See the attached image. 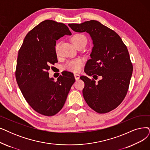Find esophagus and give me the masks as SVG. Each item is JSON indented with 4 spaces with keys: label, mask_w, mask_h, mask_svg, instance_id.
I'll list each match as a JSON object with an SVG mask.
<instances>
[{
    "label": "esophagus",
    "mask_w": 150,
    "mask_h": 150,
    "mask_svg": "<svg viewBox=\"0 0 150 150\" xmlns=\"http://www.w3.org/2000/svg\"><path fill=\"white\" fill-rule=\"evenodd\" d=\"M74 77H75L76 80H78L79 79V77H80V75L79 74H74Z\"/></svg>",
    "instance_id": "1"
}]
</instances>
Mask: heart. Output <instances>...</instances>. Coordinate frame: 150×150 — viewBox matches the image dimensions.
<instances>
[{
    "label": "heart",
    "instance_id": "1",
    "mask_svg": "<svg viewBox=\"0 0 150 150\" xmlns=\"http://www.w3.org/2000/svg\"><path fill=\"white\" fill-rule=\"evenodd\" d=\"M72 42L73 44L77 47L82 44H87V38L85 35L81 34H77L74 35L71 38ZM59 48V44H57L55 47V52L58 53V50ZM83 64V62L81 58H77L75 59H72L66 62L64 64L63 66V68L64 70H67L71 72H78L81 70Z\"/></svg>",
    "mask_w": 150,
    "mask_h": 150
}]
</instances>
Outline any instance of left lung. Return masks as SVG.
<instances>
[{"label":"left lung","mask_w":150,"mask_h":150,"mask_svg":"<svg viewBox=\"0 0 150 150\" xmlns=\"http://www.w3.org/2000/svg\"><path fill=\"white\" fill-rule=\"evenodd\" d=\"M68 25L74 31L91 35L93 47L84 71L93 78L97 79V75L102 77L98 82L80 77L85 83L83 98L95 111L108 112L122 103L128 91L133 66L127 48L115 31L97 21Z\"/></svg>","instance_id":"left-lung-1"}]
</instances>
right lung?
<instances>
[{"label":"right lung","mask_w":150,"mask_h":150,"mask_svg":"<svg viewBox=\"0 0 150 150\" xmlns=\"http://www.w3.org/2000/svg\"><path fill=\"white\" fill-rule=\"evenodd\" d=\"M66 34L71 33L64 24L45 20L26 34L18 52L17 83L28 103L42 115L52 116L60 111L75 82L68 71L62 72L57 81L49 77L50 64L58 62L56 40Z\"/></svg>","instance_id":"obj_1"}]
</instances>
